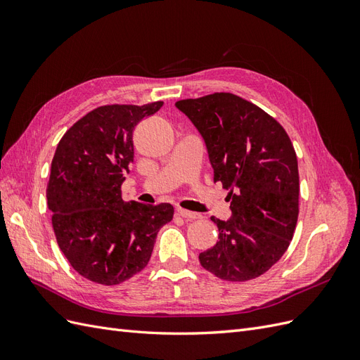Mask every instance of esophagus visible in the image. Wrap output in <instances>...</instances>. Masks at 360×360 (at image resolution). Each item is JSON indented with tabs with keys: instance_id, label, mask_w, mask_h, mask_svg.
I'll return each mask as SVG.
<instances>
[{
	"instance_id": "1",
	"label": "esophagus",
	"mask_w": 360,
	"mask_h": 360,
	"mask_svg": "<svg viewBox=\"0 0 360 360\" xmlns=\"http://www.w3.org/2000/svg\"><path fill=\"white\" fill-rule=\"evenodd\" d=\"M176 214L181 216V217H186V219H198V217H201V214L189 212V210H184V209H176Z\"/></svg>"
}]
</instances>
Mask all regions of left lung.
<instances>
[{
  "label": "left lung",
  "mask_w": 360,
  "mask_h": 360,
  "mask_svg": "<svg viewBox=\"0 0 360 360\" xmlns=\"http://www.w3.org/2000/svg\"><path fill=\"white\" fill-rule=\"evenodd\" d=\"M204 139L214 174L231 201V217L212 216L217 243L201 266L224 281L258 278L284 255L299 214L296 151L275 118L231 93L176 102Z\"/></svg>",
  "instance_id": "left-lung-1"
}]
</instances>
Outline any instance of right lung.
I'll return each mask as SVG.
<instances>
[{"label": "right lung", "instance_id": "add662e5", "mask_svg": "<svg viewBox=\"0 0 360 360\" xmlns=\"http://www.w3.org/2000/svg\"><path fill=\"white\" fill-rule=\"evenodd\" d=\"M163 102L108 105L78 120L57 146L46 189L60 249L96 284L117 285L150 261L171 204L126 202L122 184L134 160V129Z\"/></svg>", "mask_w": 360, "mask_h": 360}]
</instances>
